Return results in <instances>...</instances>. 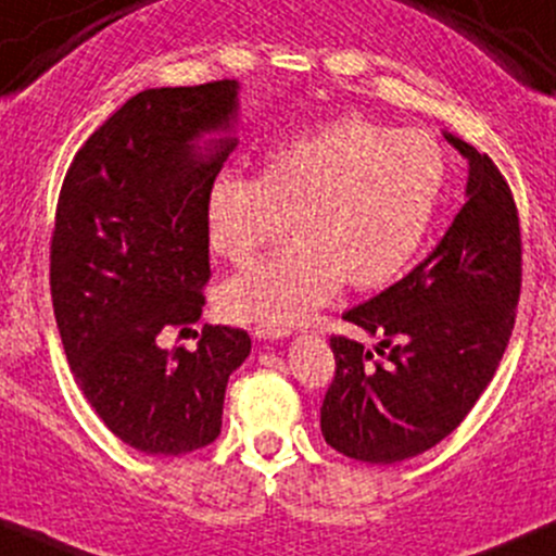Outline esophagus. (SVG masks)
<instances>
[{
  "instance_id": "esophagus-1",
  "label": "esophagus",
  "mask_w": 556,
  "mask_h": 556,
  "mask_svg": "<svg viewBox=\"0 0 556 556\" xmlns=\"http://www.w3.org/2000/svg\"><path fill=\"white\" fill-rule=\"evenodd\" d=\"M252 336L257 341H280L286 336H291L289 328H280V326H254Z\"/></svg>"
}]
</instances>
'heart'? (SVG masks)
I'll return each mask as SVG.
<instances>
[{
    "label": "heart",
    "mask_w": 556,
    "mask_h": 556,
    "mask_svg": "<svg viewBox=\"0 0 556 556\" xmlns=\"http://www.w3.org/2000/svg\"><path fill=\"white\" fill-rule=\"evenodd\" d=\"M446 184V154L426 130L339 117L265 152L254 178L210 184L204 223L212 252L241 265L289 226L286 252L254 262L220 289L239 323L294 326L346 280L376 291L420 252Z\"/></svg>",
    "instance_id": "b5f03b06"
}]
</instances>
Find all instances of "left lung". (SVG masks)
<instances>
[{"label": "left lung", "instance_id": "1", "mask_svg": "<svg viewBox=\"0 0 556 556\" xmlns=\"http://www.w3.org/2000/svg\"><path fill=\"white\" fill-rule=\"evenodd\" d=\"M467 160L465 204L409 276L344 312L376 346L333 336L336 378L320 430L336 452L394 465L444 441L476 407L507 349L520 299V226L489 154L446 134Z\"/></svg>", "mask_w": 556, "mask_h": 556}]
</instances>
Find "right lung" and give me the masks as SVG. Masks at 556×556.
Returning <instances> with one entry per match:
<instances>
[{
	"label": "right lung",
	"mask_w": 556,
	"mask_h": 556,
	"mask_svg": "<svg viewBox=\"0 0 556 556\" xmlns=\"http://www.w3.org/2000/svg\"><path fill=\"white\" fill-rule=\"evenodd\" d=\"M239 128V80L147 89L78 149L58 202L52 304L78 389L123 444L178 457L220 435L247 330L204 326L194 352L157 344L202 317L204 199Z\"/></svg>",
	"instance_id": "obj_1"
}]
</instances>
